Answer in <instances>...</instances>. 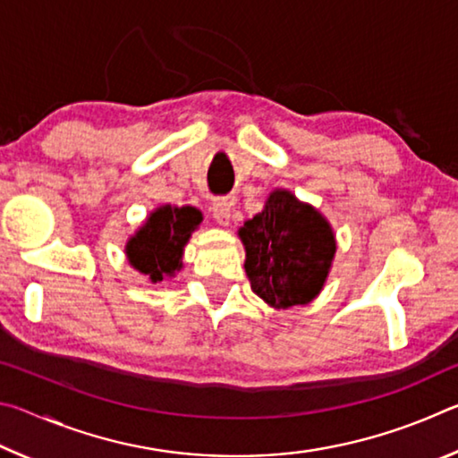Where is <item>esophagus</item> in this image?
<instances>
[{
    "label": "esophagus",
    "instance_id": "1",
    "mask_svg": "<svg viewBox=\"0 0 458 458\" xmlns=\"http://www.w3.org/2000/svg\"><path fill=\"white\" fill-rule=\"evenodd\" d=\"M212 216L214 220L220 224V226H228L232 218V201L226 198L216 199L212 204Z\"/></svg>",
    "mask_w": 458,
    "mask_h": 458
}]
</instances>
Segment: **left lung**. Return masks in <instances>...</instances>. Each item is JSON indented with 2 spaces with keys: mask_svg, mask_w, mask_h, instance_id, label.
Returning <instances> with one entry per match:
<instances>
[{
  "mask_svg": "<svg viewBox=\"0 0 458 458\" xmlns=\"http://www.w3.org/2000/svg\"><path fill=\"white\" fill-rule=\"evenodd\" d=\"M250 289L273 309L309 305L327 283L337 240L329 220L293 191L276 188L238 228Z\"/></svg>",
  "mask_w": 458,
  "mask_h": 458,
  "instance_id": "8db88e82",
  "label": "left lung"
}]
</instances>
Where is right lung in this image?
Listing matches in <instances>:
<instances>
[{
  "label": "right lung",
  "instance_id": "obj_1",
  "mask_svg": "<svg viewBox=\"0 0 458 458\" xmlns=\"http://www.w3.org/2000/svg\"><path fill=\"white\" fill-rule=\"evenodd\" d=\"M201 220V212L193 206L164 204L155 208L127 240L129 265L153 284L174 278L183 268V248Z\"/></svg>",
  "mask_w": 458,
  "mask_h": 458
}]
</instances>
